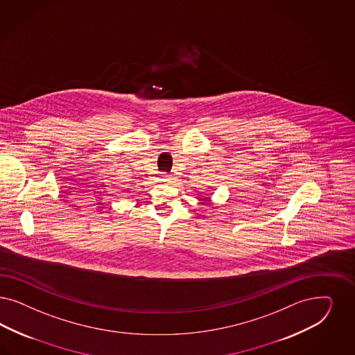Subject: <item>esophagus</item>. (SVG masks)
I'll return each instance as SVG.
<instances>
[{
	"instance_id": "obj_1",
	"label": "esophagus",
	"mask_w": 355,
	"mask_h": 355,
	"mask_svg": "<svg viewBox=\"0 0 355 355\" xmlns=\"http://www.w3.org/2000/svg\"><path fill=\"white\" fill-rule=\"evenodd\" d=\"M159 178H161L162 182H171V175H168L166 173H161Z\"/></svg>"
}]
</instances>
